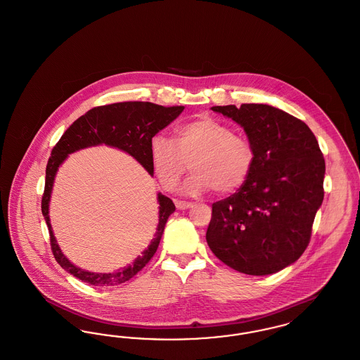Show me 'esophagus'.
Returning a JSON list of instances; mask_svg holds the SVG:
<instances>
[{
    "instance_id": "34e87169",
    "label": "esophagus",
    "mask_w": 360,
    "mask_h": 360,
    "mask_svg": "<svg viewBox=\"0 0 360 360\" xmlns=\"http://www.w3.org/2000/svg\"><path fill=\"white\" fill-rule=\"evenodd\" d=\"M175 206H176L179 210H185V209L191 207L193 204H191V202H185V201H175Z\"/></svg>"
}]
</instances>
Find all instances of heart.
Instances as JSON below:
<instances>
[{"label":"heart","mask_w":360,"mask_h":360,"mask_svg":"<svg viewBox=\"0 0 360 360\" xmlns=\"http://www.w3.org/2000/svg\"><path fill=\"white\" fill-rule=\"evenodd\" d=\"M150 155L155 174L165 188H175L190 163L194 172L185 190L201 194L213 188L220 195L243 188L257 159L255 147L248 137L209 116L179 125L175 129V143L169 137L155 135Z\"/></svg>","instance_id":"b5f03b06"}]
</instances>
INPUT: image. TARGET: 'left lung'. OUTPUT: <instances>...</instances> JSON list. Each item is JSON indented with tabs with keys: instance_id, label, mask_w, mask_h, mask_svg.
<instances>
[{
	"instance_id": "left-lung-1",
	"label": "left lung",
	"mask_w": 360,
	"mask_h": 360,
	"mask_svg": "<svg viewBox=\"0 0 360 360\" xmlns=\"http://www.w3.org/2000/svg\"><path fill=\"white\" fill-rule=\"evenodd\" d=\"M240 124L255 147L243 188L212 205L206 241L231 269L281 271L304 254L324 200L326 160L304 121L264 103L213 106Z\"/></svg>"
}]
</instances>
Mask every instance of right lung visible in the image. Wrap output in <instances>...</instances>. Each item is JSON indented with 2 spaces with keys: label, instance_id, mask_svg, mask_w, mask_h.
Masks as SVG:
<instances>
[{
  "label": "right lung",
  "instance_id": "obj_1",
  "mask_svg": "<svg viewBox=\"0 0 360 360\" xmlns=\"http://www.w3.org/2000/svg\"><path fill=\"white\" fill-rule=\"evenodd\" d=\"M185 106H162L153 103L143 101H127V103H109L96 106L86 112L84 116L74 121L59 141L52 148L51 156L46 169V185L41 197V213L49 226L50 243L55 260L62 269L69 271L79 281L93 286H115L129 281L132 276L141 271V269L154 257L159 241L162 239L165 225L170 214L174 213L175 205L172 200L163 194H158L159 202V224L155 238L143 252L136 257L132 264L124 267L121 271L112 274H97L81 270L71 264L56 244L52 233L51 223L49 217V204L51 197L53 178L58 167L68 158V155L86 148L90 146L106 144L117 147L122 151L132 155L137 162L150 172L154 174L150 155L151 139L163 128H166L172 120H175Z\"/></svg>",
  "mask_w": 360,
  "mask_h": 360
}]
</instances>
